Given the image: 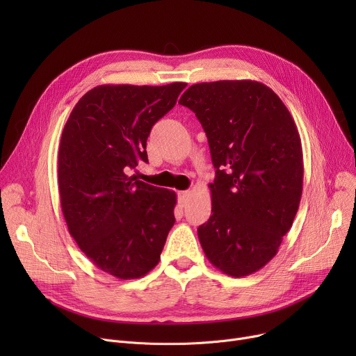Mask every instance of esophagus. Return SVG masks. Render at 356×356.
Masks as SVG:
<instances>
[{
  "label": "esophagus",
  "instance_id": "esophagus-1",
  "mask_svg": "<svg viewBox=\"0 0 356 356\" xmlns=\"http://www.w3.org/2000/svg\"><path fill=\"white\" fill-rule=\"evenodd\" d=\"M189 199H191V192H189V191L179 192V203L181 204V207H184V204L188 203Z\"/></svg>",
  "mask_w": 356,
  "mask_h": 356
}]
</instances>
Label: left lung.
<instances>
[{"label":"left lung","instance_id":"obj_1","mask_svg":"<svg viewBox=\"0 0 356 356\" xmlns=\"http://www.w3.org/2000/svg\"><path fill=\"white\" fill-rule=\"evenodd\" d=\"M180 105L207 133L216 177L212 215L197 228L209 263L245 277L274 258L303 191V149L296 122L267 85L242 79L195 83Z\"/></svg>","mask_w":356,"mask_h":356}]
</instances>
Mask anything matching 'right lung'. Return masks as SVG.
<instances>
[{"mask_svg": "<svg viewBox=\"0 0 356 356\" xmlns=\"http://www.w3.org/2000/svg\"><path fill=\"white\" fill-rule=\"evenodd\" d=\"M186 85H99L65 124L58 183L69 234L93 266L120 280L152 271L175 225L176 193L129 173L148 163L149 131Z\"/></svg>", "mask_w": 356, "mask_h": 356, "instance_id": "right-lung-1", "label": "right lung"}]
</instances>
